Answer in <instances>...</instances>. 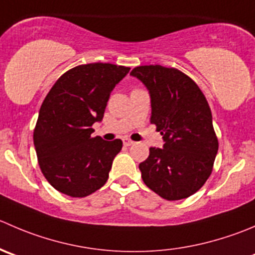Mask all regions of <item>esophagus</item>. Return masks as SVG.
Returning <instances> with one entry per match:
<instances>
[{
    "label": "esophagus",
    "mask_w": 255,
    "mask_h": 255,
    "mask_svg": "<svg viewBox=\"0 0 255 255\" xmlns=\"http://www.w3.org/2000/svg\"><path fill=\"white\" fill-rule=\"evenodd\" d=\"M123 143H125V145H127V147H128V145H132L134 142H133V140H130V139H128V138H126V139L123 140Z\"/></svg>",
    "instance_id": "34e87169"
}]
</instances>
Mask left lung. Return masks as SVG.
I'll return each mask as SVG.
<instances>
[{
    "label": "left lung",
    "mask_w": 255,
    "mask_h": 255,
    "mask_svg": "<svg viewBox=\"0 0 255 255\" xmlns=\"http://www.w3.org/2000/svg\"><path fill=\"white\" fill-rule=\"evenodd\" d=\"M130 75L149 91L150 123L164 139L163 148L150 147L148 158L139 164L143 182L167 201L188 198L212 174L218 152L206 96L177 68L138 66Z\"/></svg>",
    "instance_id": "1"
}]
</instances>
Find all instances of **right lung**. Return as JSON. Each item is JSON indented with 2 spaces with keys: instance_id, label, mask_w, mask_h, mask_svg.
Listing matches in <instances>:
<instances>
[{
  "instance_id": "1",
  "label": "right lung",
  "mask_w": 255,
  "mask_h": 255,
  "mask_svg": "<svg viewBox=\"0 0 255 255\" xmlns=\"http://www.w3.org/2000/svg\"><path fill=\"white\" fill-rule=\"evenodd\" d=\"M129 67L112 63L80 65L65 72L47 93L33 130L44 178L63 194L82 198L105 185L122 140L93 137L115 86Z\"/></svg>"
}]
</instances>
